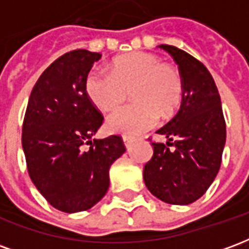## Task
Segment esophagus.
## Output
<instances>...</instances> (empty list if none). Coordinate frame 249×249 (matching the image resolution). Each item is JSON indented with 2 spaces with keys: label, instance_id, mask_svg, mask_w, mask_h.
<instances>
[{
  "label": "esophagus",
  "instance_id": "1",
  "mask_svg": "<svg viewBox=\"0 0 249 249\" xmlns=\"http://www.w3.org/2000/svg\"><path fill=\"white\" fill-rule=\"evenodd\" d=\"M123 141H124V145L126 149H130V146H132V144H133V140L132 139H129V137H124L123 139Z\"/></svg>",
  "mask_w": 249,
  "mask_h": 249
}]
</instances>
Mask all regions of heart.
<instances>
[{"label": "heart", "instance_id": "1", "mask_svg": "<svg viewBox=\"0 0 249 249\" xmlns=\"http://www.w3.org/2000/svg\"><path fill=\"white\" fill-rule=\"evenodd\" d=\"M129 90L135 103L109 114L105 126L110 133L141 135L159 123L160 114L175 113L183 100V78L173 66L146 52L117 57L110 71L94 68L85 78L87 96L103 112L117 108Z\"/></svg>", "mask_w": 249, "mask_h": 249}]
</instances>
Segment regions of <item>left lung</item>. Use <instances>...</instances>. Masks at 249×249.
<instances>
[{
  "label": "left lung",
  "instance_id": "left-lung-1",
  "mask_svg": "<svg viewBox=\"0 0 249 249\" xmlns=\"http://www.w3.org/2000/svg\"><path fill=\"white\" fill-rule=\"evenodd\" d=\"M178 65L184 93L178 114L157 130L168 139L169 151L152 142L153 156L144 167V183L161 201L187 205L203 196L213 183L225 145V121L217 88L208 69L187 52L160 45Z\"/></svg>",
  "mask_w": 249,
  "mask_h": 249
}]
</instances>
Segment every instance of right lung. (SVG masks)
Wrapping results in <instances>:
<instances>
[{"label":"right lung","instance_id":"1","mask_svg":"<svg viewBox=\"0 0 249 249\" xmlns=\"http://www.w3.org/2000/svg\"><path fill=\"white\" fill-rule=\"evenodd\" d=\"M100 58L85 49L57 58L36 82L25 113L22 149L30 178L66 213L90 209L105 196L109 168L125 152L120 136L92 139L104 117L87 96L85 78Z\"/></svg>","mask_w":249,"mask_h":249}]
</instances>
